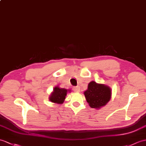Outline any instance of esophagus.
<instances>
[{
    "instance_id": "1",
    "label": "esophagus",
    "mask_w": 146,
    "mask_h": 146,
    "mask_svg": "<svg viewBox=\"0 0 146 146\" xmlns=\"http://www.w3.org/2000/svg\"><path fill=\"white\" fill-rule=\"evenodd\" d=\"M73 90L75 91V92H80V88L79 86H74L73 88Z\"/></svg>"
}]
</instances>
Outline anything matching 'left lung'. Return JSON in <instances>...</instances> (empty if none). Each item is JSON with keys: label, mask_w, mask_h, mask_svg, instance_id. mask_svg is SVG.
<instances>
[{"label": "left lung", "mask_w": 146, "mask_h": 146, "mask_svg": "<svg viewBox=\"0 0 146 146\" xmlns=\"http://www.w3.org/2000/svg\"><path fill=\"white\" fill-rule=\"evenodd\" d=\"M87 102L92 108L104 106L110 101L111 91L110 87L103 84H98L91 81L88 84V90L84 93Z\"/></svg>", "instance_id": "1"}]
</instances>
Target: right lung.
<instances>
[{"label":"right lung","mask_w":146,"mask_h":146,"mask_svg":"<svg viewBox=\"0 0 146 146\" xmlns=\"http://www.w3.org/2000/svg\"><path fill=\"white\" fill-rule=\"evenodd\" d=\"M68 90L65 88H60L59 87H55L53 89V92L49 98L50 101L53 103L62 104L65 99Z\"/></svg>","instance_id":"add662e5"}]
</instances>
